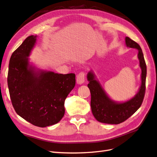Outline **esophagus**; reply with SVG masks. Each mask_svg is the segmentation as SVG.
Listing matches in <instances>:
<instances>
[{"label": "esophagus", "instance_id": "esophagus-1", "mask_svg": "<svg viewBox=\"0 0 157 157\" xmlns=\"http://www.w3.org/2000/svg\"><path fill=\"white\" fill-rule=\"evenodd\" d=\"M84 80H85V74L81 72L77 76V83L78 84H82L84 82Z\"/></svg>", "mask_w": 157, "mask_h": 157}]
</instances>
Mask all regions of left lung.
Masks as SVG:
<instances>
[{
  "label": "left lung",
  "mask_w": 157,
  "mask_h": 157,
  "mask_svg": "<svg viewBox=\"0 0 157 157\" xmlns=\"http://www.w3.org/2000/svg\"><path fill=\"white\" fill-rule=\"evenodd\" d=\"M125 45L138 50L137 57L141 69V85L133 98L125 101L112 100L97 79L92 71L87 74L88 87L91 94V109L93 116L99 122L108 124H119L124 122L140 108L145 92L147 67L141 48L138 44L125 37Z\"/></svg>",
  "instance_id": "8db88e82"
}]
</instances>
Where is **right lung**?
I'll return each mask as SVG.
<instances>
[{
	"mask_svg": "<svg viewBox=\"0 0 157 157\" xmlns=\"http://www.w3.org/2000/svg\"><path fill=\"white\" fill-rule=\"evenodd\" d=\"M37 37L28 36L12 54L8 86L17 114L45 128L57 124L64 116L65 100L75 86V75L41 69L29 61Z\"/></svg>",
	"mask_w": 157,
	"mask_h": 157,
	"instance_id": "1",
	"label": "right lung"
}]
</instances>
